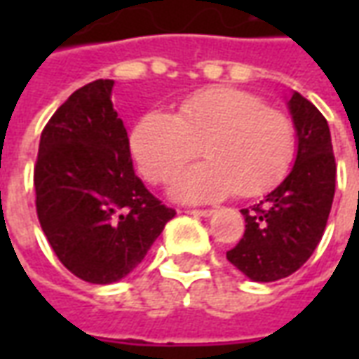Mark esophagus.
Masks as SVG:
<instances>
[{"label":"esophagus","instance_id":"obj_1","mask_svg":"<svg viewBox=\"0 0 359 359\" xmlns=\"http://www.w3.org/2000/svg\"><path fill=\"white\" fill-rule=\"evenodd\" d=\"M184 213L194 215V217H210L211 213H213V210H187Z\"/></svg>","mask_w":359,"mask_h":359}]
</instances>
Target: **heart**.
Returning a JSON list of instances; mask_svg holds the SVG:
<instances>
[{"instance_id":"b5f03b06","label":"heart","mask_w":359,"mask_h":359,"mask_svg":"<svg viewBox=\"0 0 359 359\" xmlns=\"http://www.w3.org/2000/svg\"><path fill=\"white\" fill-rule=\"evenodd\" d=\"M210 161L172 180L182 202H211L236 192L256 198L285 179L296 151L292 121L252 92L213 86L188 95L177 115L149 111L130 134V151L144 179L165 182L200 156Z\"/></svg>"}]
</instances>
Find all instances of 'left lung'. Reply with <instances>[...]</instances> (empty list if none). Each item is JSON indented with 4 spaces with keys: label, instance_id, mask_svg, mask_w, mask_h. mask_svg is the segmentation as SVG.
<instances>
[{
    "label": "left lung",
    "instance_id": "1",
    "mask_svg": "<svg viewBox=\"0 0 359 359\" xmlns=\"http://www.w3.org/2000/svg\"><path fill=\"white\" fill-rule=\"evenodd\" d=\"M298 149L290 172L250 210L246 231L226 259L256 283H273L298 271L321 241L334 198L337 163L327 118L304 95L286 102Z\"/></svg>",
    "mask_w": 359,
    "mask_h": 359
}]
</instances>
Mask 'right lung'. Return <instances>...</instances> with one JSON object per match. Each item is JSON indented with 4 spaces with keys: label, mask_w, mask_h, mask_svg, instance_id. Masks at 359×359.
Masks as SVG:
<instances>
[{
    "label": "right lung",
    "mask_w": 359,
    "mask_h": 359,
    "mask_svg": "<svg viewBox=\"0 0 359 359\" xmlns=\"http://www.w3.org/2000/svg\"><path fill=\"white\" fill-rule=\"evenodd\" d=\"M113 84L100 79L71 94L43 128L34 167L43 234L59 262L92 285L125 278L175 217L134 175Z\"/></svg>",
    "instance_id": "1"
}]
</instances>
